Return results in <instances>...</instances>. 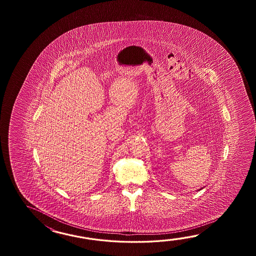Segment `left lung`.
Returning a JSON list of instances; mask_svg holds the SVG:
<instances>
[{
  "label": "left lung",
  "mask_w": 256,
  "mask_h": 256,
  "mask_svg": "<svg viewBox=\"0 0 256 256\" xmlns=\"http://www.w3.org/2000/svg\"><path fill=\"white\" fill-rule=\"evenodd\" d=\"M200 190H202V188H200Z\"/></svg>",
  "instance_id": "1"
}]
</instances>
